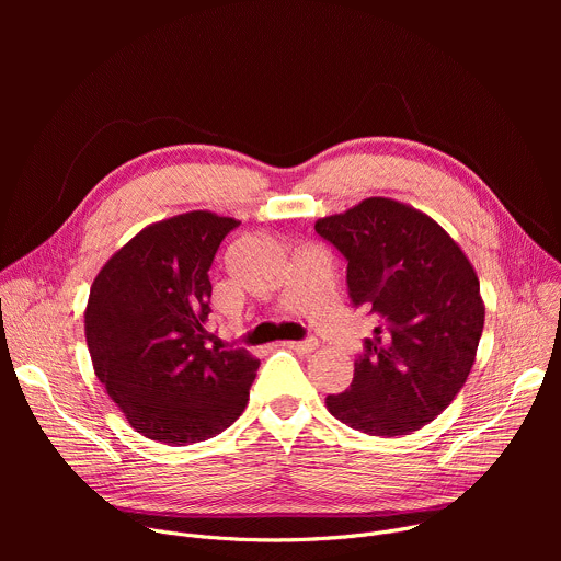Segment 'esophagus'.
Listing matches in <instances>:
<instances>
[{"label":"esophagus","instance_id":"1","mask_svg":"<svg viewBox=\"0 0 561 561\" xmlns=\"http://www.w3.org/2000/svg\"><path fill=\"white\" fill-rule=\"evenodd\" d=\"M282 346L290 348V351H297V353H312L317 348V342L314 340H306V342H284Z\"/></svg>","mask_w":561,"mask_h":561}]
</instances>
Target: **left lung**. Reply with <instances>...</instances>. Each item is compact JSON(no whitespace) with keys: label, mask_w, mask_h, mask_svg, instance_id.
<instances>
[{"label":"left lung","mask_w":561,"mask_h":561,"mask_svg":"<svg viewBox=\"0 0 561 561\" xmlns=\"http://www.w3.org/2000/svg\"><path fill=\"white\" fill-rule=\"evenodd\" d=\"M346 260L348 293L377 327L351 388L327 397L346 426L399 437L433 422L468 379L486 306L455 239L426 213L388 197L314 221Z\"/></svg>","instance_id":"obj_1"}]
</instances>
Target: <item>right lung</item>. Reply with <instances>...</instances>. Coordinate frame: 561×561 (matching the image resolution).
<instances>
[{
	"label": "right lung",
	"mask_w": 561,
	"mask_h": 561,
	"mask_svg": "<svg viewBox=\"0 0 561 561\" xmlns=\"http://www.w3.org/2000/svg\"><path fill=\"white\" fill-rule=\"evenodd\" d=\"M237 224L210 210L154 221L91 286L84 331L95 375L126 422L152 442H206L249 404L260 359L210 346L215 335L206 329L208 271Z\"/></svg>",
	"instance_id": "1"
}]
</instances>
